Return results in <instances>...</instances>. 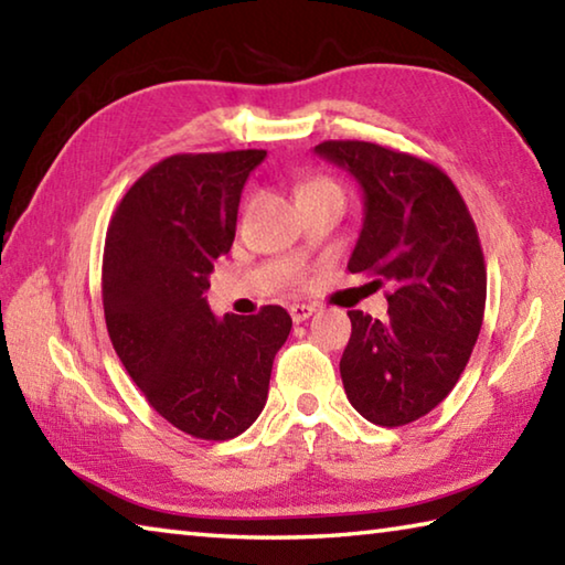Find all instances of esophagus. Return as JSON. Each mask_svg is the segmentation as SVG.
<instances>
[{
  "instance_id": "esophagus-1",
  "label": "esophagus",
  "mask_w": 565,
  "mask_h": 565,
  "mask_svg": "<svg viewBox=\"0 0 565 565\" xmlns=\"http://www.w3.org/2000/svg\"><path fill=\"white\" fill-rule=\"evenodd\" d=\"M313 311H317V309H313L311 303H291V306H289V313H291V319H294L296 323H301V321L309 319Z\"/></svg>"
}]
</instances>
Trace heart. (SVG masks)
Instances as JSON below:
<instances>
[{
    "mask_svg": "<svg viewBox=\"0 0 565 565\" xmlns=\"http://www.w3.org/2000/svg\"><path fill=\"white\" fill-rule=\"evenodd\" d=\"M301 194H303V199L313 196V194H341V186L331 179H311L309 184H303Z\"/></svg>",
    "mask_w": 565,
    "mask_h": 565,
    "instance_id": "1",
    "label": "heart"
}]
</instances>
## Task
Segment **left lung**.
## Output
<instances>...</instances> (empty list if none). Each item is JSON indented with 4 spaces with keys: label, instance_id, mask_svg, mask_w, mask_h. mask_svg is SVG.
<instances>
[{
    "label": "left lung",
    "instance_id": "8db88e82",
    "mask_svg": "<svg viewBox=\"0 0 565 565\" xmlns=\"http://www.w3.org/2000/svg\"><path fill=\"white\" fill-rule=\"evenodd\" d=\"M313 151L363 191L349 271L394 286L386 321L349 311L343 391L371 424H411L451 394L481 331L486 264L476 224L454 181L424 159L371 141H323Z\"/></svg>",
    "mask_w": 565,
    "mask_h": 565
}]
</instances>
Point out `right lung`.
<instances>
[{"label": "right lung", "instance_id": "1", "mask_svg": "<svg viewBox=\"0 0 565 565\" xmlns=\"http://www.w3.org/2000/svg\"><path fill=\"white\" fill-rule=\"evenodd\" d=\"M264 157L244 149L159 161L124 194L104 244L114 351L151 408L204 441H226L259 418L291 331L281 306L216 319L204 299L214 262L234 244L242 189Z\"/></svg>", "mask_w": 565, "mask_h": 565}]
</instances>
